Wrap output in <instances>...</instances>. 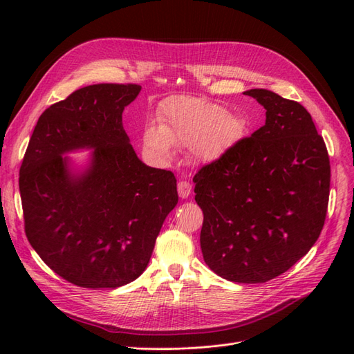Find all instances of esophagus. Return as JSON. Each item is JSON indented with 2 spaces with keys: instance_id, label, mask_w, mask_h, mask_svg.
I'll list each match as a JSON object with an SVG mask.
<instances>
[{
  "instance_id": "esophagus-1",
  "label": "esophagus",
  "mask_w": 354,
  "mask_h": 354,
  "mask_svg": "<svg viewBox=\"0 0 354 354\" xmlns=\"http://www.w3.org/2000/svg\"><path fill=\"white\" fill-rule=\"evenodd\" d=\"M177 190H178V196L181 199H187L192 194V186H190V183H187L186 180H180L177 185Z\"/></svg>"
}]
</instances>
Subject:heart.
Returning <instances> with one entry per match:
<instances>
[{
	"label": "heart",
	"instance_id": "b5f03b06",
	"mask_svg": "<svg viewBox=\"0 0 354 354\" xmlns=\"http://www.w3.org/2000/svg\"><path fill=\"white\" fill-rule=\"evenodd\" d=\"M159 127L149 125L143 143L152 153L169 158L173 145L192 147L201 162H214L245 137L248 124L239 115L207 99L178 95L169 99L159 112Z\"/></svg>",
	"mask_w": 354,
	"mask_h": 354
}]
</instances>
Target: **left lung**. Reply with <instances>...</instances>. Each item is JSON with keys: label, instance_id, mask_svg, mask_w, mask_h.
Returning a JSON list of instances; mask_svg holds the SVG:
<instances>
[{"label": "left lung", "instance_id": "8db88e82", "mask_svg": "<svg viewBox=\"0 0 354 354\" xmlns=\"http://www.w3.org/2000/svg\"><path fill=\"white\" fill-rule=\"evenodd\" d=\"M251 95L266 124L194 177L203 261L223 279L263 283L304 257L322 232L330 167L324 138L297 102Z\"/></svg>", "mask_w": 354, "mask_h": 354}]
</instances>
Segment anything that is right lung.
I'll use <instances>...</instances> for the list:
<instances>
[{
    "label": "right lung",
    "instance_id": "add662e5",
    "mask_svg": "<svg viewBox=\"0 0 354 354\" xmlns=\"http://www.w3.org/2000/svg\"><path fill=\"white\" fill-rule=\"evenodd\" d=\"M142 87L94 84L42 112L20 167L25 232L50 269L82 288L136 281L178 202L171 171L143 164L122 112ZM91 150L81 167L66 155Z\"/></svg>",
    "mask_w": 354,
    "mask_h": 354
}]
</instances>
